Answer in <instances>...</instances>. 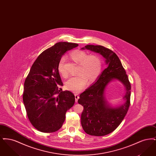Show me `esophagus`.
<instances>
[{
  "instance_id": "esophagus-1",
  "label": "esophagus",
  "mask_w": 156,
  "mask_h": 156,
  "mask_svg": "<svg viewBox=\"0 0 156 156\" xmlns=\"http://www.w3.org/2000/svg\"><path fill=\"white\" fill-rule=\"evenodd\" d=\"M75 102H78V100L79 99V95L78 94H75Z\"/></svg>"
}]
</instances>
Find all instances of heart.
<instances>
[{"label":"heart","instance_id":"obj_1","mask_svg":"<svg viewBox=\"0 0 156 156\" xmlns=\"http://www.w3.org/2000/svg\"><path fill=\"white\" fill-rule=\"evenodd\" d=\"M69 57L78 64V74L69 78L66 82L65 87L68 90L78 93L85 87L88 81L92 82L97 80L102 69V62L98 55H88L87 52L81 50L73 51L70 52ZM64 62L65 58L62 57L58 62V70L62 76L66 77Z\"/></svg>","mask_w":156,"mask_h":156}]
</instances>
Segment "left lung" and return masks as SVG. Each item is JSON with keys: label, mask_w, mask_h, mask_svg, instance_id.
<instances>
[{"label": "left lung", "mask_w": 156, "mask_h": 156, "mask_svg": "<svg viewBox=\"0 0 156 156\" xmlns=\"http://www.w3.org/2000/svg\"><path fill=\"white\" fill-rule=\"evenodd\" d=\"M85 48L101 54L108 64L97 82L81 93L78 101L83 106L81 118L83 130L91 136H103L114 131L125 117L130 104V82L119 57L111 50L94 45ZM112 79L119 80L126 87V102L116 108L109 107L104 97L105 88Z\"/></svg>", "instance_id": "1"}]
</instances>
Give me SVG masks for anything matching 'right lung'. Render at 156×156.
<instances>
[{"instance_id": "obj_1", "label": "right lung", "mask_w": 156, "mask_h": 156, "mask_svg": "<svg viewBox=\"0 0 156 156\" xmlns=\"http://www.w3.org/2000/svg\"><path fill=\"white\" fill-rule=\"evenodd\" d=\"M78 44L59 42L41 52L31 67L24 84L23 100L31 125L40 132L52 133L61 127L74 95L62 91L58 70L62 55Z\"/></svg>"}]
</instances>
